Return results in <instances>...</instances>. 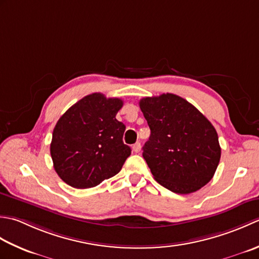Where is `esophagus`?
Returning <instances> with one entry per match:
<instances>
[{
    "label": "esophagus",
    "mask_w": 259,
    "mask_h": 259,
    "mask_svg": "<svg viewBox=\"0 0 259 259\" xmlns=\"http://www.w3.org/2000/svg\"><path fill=\"white\" fill-rule=\"evenodd\" d=\"M133 151L135 153H139L141 151V143H140V142H136V143L133 145Z\"/></svg>",
    "instance_id": "1"
}]
</instances>
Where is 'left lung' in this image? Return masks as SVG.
<instances>
[{
  "instance_id": "obj_1",
  "label": "left lung",
  "mask_w": 259,
  "mask_h": 259,
  "mask_svg": "<svg viewBox=\"0 0 259 259\" xmlns=\"http://www.w3.org/2000/svg\"><path fill=\"white\" fill-rule=\"evenodd\" d=\"M140 107L151 130L143 157L155 180L180 194L204 187L221 155L213 125L192 104L174 94L142 98Z\"/></svg>"
}]
</instances>
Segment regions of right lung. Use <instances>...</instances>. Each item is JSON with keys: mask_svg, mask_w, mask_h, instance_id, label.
<instances>
[{"mask_svg": "<svg viewBox=\"0 0 259 259\" xmlns=\"http://www.w3.org/2000/svg\"><path fill=\"white\" fill-rule=\"evenodd\" d=\"M119 98L87 95L58 120L50 154L58 176L70 187L88 189L116 176L131 155L124 144L125 125L116 119Z\"/></svg>", "mask_w": 259, "mask_h": 259, "instance_id": "1", "label": "right lung"}]
</instances>
